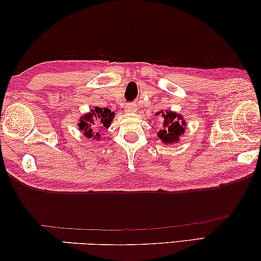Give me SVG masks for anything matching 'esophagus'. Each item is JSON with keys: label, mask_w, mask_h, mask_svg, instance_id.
Instances as JSON below:
<instances>
[{"label": "esophagus", "mask_w": 261, "mask_h": 261, "mask_svg": "<svg viewBox=\"0 0 261 261\" xmlns=\"http://www.w3.org/2000/svg\"><path fill=\"white\" fill-rule=\"evenodd\" d=\"M125 111L126 112H128V113H134L135 111H136V109H135V105L134 104H127L126 106H125Z\"/></svg>", "instance_id": "esophagus-1"}]
</instances>
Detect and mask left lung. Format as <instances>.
Instances as JSON below:
<instances>
[{
	"label": "left lung",
	"instance_id": "8db88e82",
	"mask_svg": "<svg viewBox=\"0 0 261 261\" xmlns=\"http://www.w3.org/2000/svg\"><path fill=\"white\" fill-rule=\"evenodd\" d=\"M156 115H161L163 119L162 126L157 130V136L164 144H173L180 141V136L185 133L186 121L180 113L166 110L160 111Z\"/></svg>",
	"mask_w": 261,
	"mask_h": 261
}]
</instances>
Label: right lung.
<instances>
[{
	"label": "right lung",
	"mask_w": 261,
	"mask_h": 261,
	"mask_svg": "<svg viewBox=\"0 0 261 261\" xmlns=\"http://www.w3.org/2000/svg\"><path fill=\"white\" fill-rule=\"evenodd\" d=\"M115 113L110 109L98 108L95 106L90 112L83 114L79 120V129L82 132L87 139L100 140L99 129L109 128L114 119Z\"/></svg>",
	"instance_id": "add662e5"
}]
</instances>
